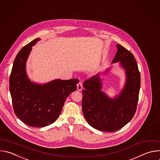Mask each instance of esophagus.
I'll return each instance as SVG.
<instances>
[{"instance_id":"obj_1","label":"esophagus","mask_w":160,"mask_h":160,"mask_svg":"<svg viewBox=\"0 0 160 160\" xmlns=\"http://www.w3.org/2000/svg\"><path fill=\"white\" fill-rule=\"evenodd\" d=\"M82 88H83L82 83L81 81H80V82H78V83L77 84V90H78V91H81V90H82Z\"/></svg>"}]
</instances>
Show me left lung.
Segmentation results:
<instances>
[{
	"mask_svg": "<svg viewBox=\"0 0 160 160\" xmlns=\"http://www.w3.org/2000/svg\"><path fill=\"white\" fill-rule=\"evenodd\" d=\"M116 47L118 51L112 63L120 62L126 74V83L120 94L111 98L102 91L100 73L83 82V116L89 125L102 131L114 132L123 128L134 116L138 102L141 76L136 59L121 44Z\"/></svg>",
	"mask_w": 160,
	"mask_h": 160,
	"instance_id": "8db88e82",
	"label": "left lung"
}]
</instances>
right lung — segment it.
I'll return each mask as SVG.
<instances>
[{"instance_id": "right-lung-1", "label": "right lung", "mask_w": 160, "mask_h": 160, "mask_svg": "<svg viewBox=\"0 0 160 160\" xmlns=\"http://www.w3.org/2000/svg\"><path fill=\"white\" fill-rule=\"evenodd\" d=\"M39 38L24 46L14 60L9 78V90L17 117L31 127H45L59 117L67 97L77 89V78L57 79L41 85L31 82L26 75L28 56Z\"/></svg>"}]
</instances>
